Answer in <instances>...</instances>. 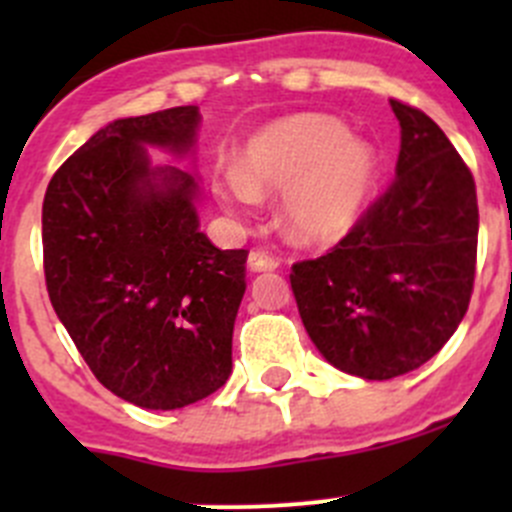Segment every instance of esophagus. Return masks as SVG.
Instances as JSON below:
<instances>
[{
  "label": "esophagus",
  "instance_id": "34e87169",
  "mask_svg": "<svg viewBox=\"0 0 512 512\" xmlns=\"http://www.w3.org/2000/svg\"><path fill=\"white\" fill-rule=\"evenodd\" d=\"M277 265H280V262L262 250H252L250 257H247V267H250V272H270V270H277Z\"/></svg>",
  "mask_w": 512,
  "mask_h": 512
}]
</instances>
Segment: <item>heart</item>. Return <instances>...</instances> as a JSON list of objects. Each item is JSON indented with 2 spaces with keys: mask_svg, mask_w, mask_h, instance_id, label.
<instances>
[{
  "mask_svg": "<svg viewBox=\"0 0 512 512\" xmlns=\"http://www.w3.org/2000/svg\"><path fill=\"white\" fill-rule=\"evenodd\" d=\"M379 173L376 148L354 138L347 123L324 113H297L260 128L215 193L230 210L285 195L280 225L287 240L322 250L361 225Z\"/></svg>",
  "mask_w": 512,
  "mask_h": 512,
  "instance_id": "heart-1",
  "label": "heart"
}]
</instances>
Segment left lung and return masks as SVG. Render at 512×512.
I'll use <instances>...</instances> for the list:
<instances>
[{"label": "left lung", "mask_w": 512, "mask_h": 512, "mask_svg": "<svg viewBox=\"0 0 512 512\" xmlns=\"http://www.w3.org/2000/svg\"><path fill=\"white\" fill-rule=\"evenodd\" d=\"M401 151L391 188L332 252L292 267L319 354L369 381L404 376L453 337L476 277V183L446 133L391 98Z\"/></svg>", "instance_id": "1"}]
</instances>
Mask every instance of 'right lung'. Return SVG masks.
<instances>
[{
    "label": "right lung",
    "mask_w": 512,
    "mask_h": 512,
    "mask_svg": "<svg viewBox=\"0 0 512 512\" xmlns=\"http://www.w3.org/2000/svg\"><path fill=\"white\" fill-rule=\"evenodd\" d=\"M198 106L118 118L51 178L41 208L51 307L94 376L141 409H183L225 384L247 250L200 232L198 175L183 158Z\"/></svg>",
    "instance_id": "1"
}]
</instances>
